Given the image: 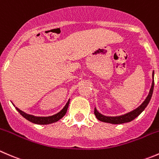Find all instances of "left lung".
<instances>
[{
	"label": "left lung",
	"mask_w": 159,
	"mask_h": 159,
	"mask_svg": "<svg viewBox=\"0 0 159 159\" xmlns=\"http://www.w3.org/2000/svg\"><path fill=\"white\" fill-rule=\"evenodd\" d=\"M152 76H153V81L152 83V87H151L150 91H149V93L148 95V97H146V99L144 100V101L138 107V108H136L134 111H131V112L128 113V114H125L124 115L121 116H117V117H107V116L103 115L100 113H99L97 111V110L96 108H94V114H95L96 117L100 121L105 122V123H110L113 124V125H120V124H124V123H128V122L131 121L134 119L136 118L138 115L141 114L143 111L145 109L146 107L148 104L149 101H150L151 98H152V93H153V89H154V71L152 73Z\"/></svg>",
	"instance_id": "left-lung-1"
}]
</instances>
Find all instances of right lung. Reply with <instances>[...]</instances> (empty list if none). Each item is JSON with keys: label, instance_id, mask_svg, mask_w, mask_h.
Wrapping results in <instances>:
<instances>
[{"label": "right lung", "instance_id": "obj_1", "mask_svg": "<svg viewBox=\"0 0 159 159\" xmlns=\"http://www.w3.org/2000/svg\"><path fill=\"white\" fill-rule=\"evenodd\" d=\"M69 103H70V100L66 103V106L64 107L63 109L60 111V112L57 113L56 114H54L52 116H49V117H35V116L31 115V114H28L26 113L23 112L22 111H21L20 109H18V107L16 108L17 111L20 113L21 116L27 119L29 121L32 122L34 124H37V125H48V124L54 123V122L58 121L59 120H60L62 117L66 114V113L67 109H68Z\"/></svg>", "mask_w": 159, "mask_h": 159}]
</instances>
